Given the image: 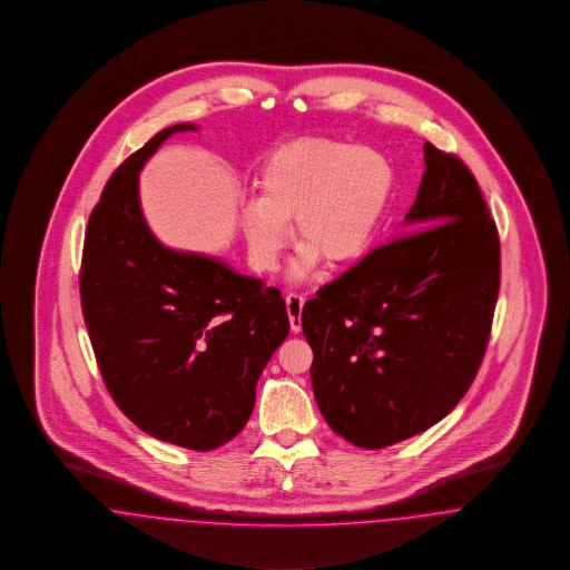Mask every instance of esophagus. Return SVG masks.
Here are the masks:
<instances>
[{"instance_id": "1", "label": "esophagus", "mask_w": 570, "mask_h": 570, "mask_svg": "<svg viewBox=\"0 0 570 570\" xmlns=\"http://www.w3.org/2000/svg\"><path fill=\"white\" fill-rule=\"evenodd\" d=\"M287 304V315H289V324L294 332L302 330V306H304V296L302 294H287L285 296Z\"/></svg>"}]
</instances>
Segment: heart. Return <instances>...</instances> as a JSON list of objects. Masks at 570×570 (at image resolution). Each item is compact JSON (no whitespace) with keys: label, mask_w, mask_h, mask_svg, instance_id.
<instances>
[{"label":"heart","mask_w":570,"mask_h":570,"mask_svg":"<svg viewBox=\"0 0 570 570\" xmlns=\"http://www.w3.org/2000/svg\"><path fill=\"white\" fill-rule=\"evenodd\" d=\"M259 199L244 206L242 236L253 268L272 272L302 242L294 276L322 259L330 268L366 253L386 214L392 167L380 151L332 139H299L272 151L259 174Z\"/></svg>","instance_id":"1"}]
</instances>
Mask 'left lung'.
Returning <instances> with one entry per match:
<instances>
[{"instance_id": "8db88e82", "label": "left lung", "mask_w": 570, "mask_h": 570, "mask_svg": "<svg viewBox=\"0 0 570 570\" xmlns=\"http://www.w3.org/2000/svg\"><path fill=\"white\" fill-rule=\"evenodd\" d=\"M405 227L302 308L311 384L330 429L386 449L449 416L472 386L500 292V238L479 181L424 144Z\"/></svg>"}]
</instances>
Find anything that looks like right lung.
<instances>
[{"label":"right lung","mask_w":570,"mask_h":570,"mask_svg":"<svg viewBox=\"0 0 570 570\" xmlns=\"http://www.w3.org/2000/svg\"><path fill=\"white\" fill-rule=\"evenodd\" d=\"M176 124L130 154L107 181L86 229L81 308L105 386L151 438L218 449L255 407V386L289 334L285 299L262 278L167 248L139 204V171Z\"/></svg>","instance_id":"obj_1"}]
</instances>
